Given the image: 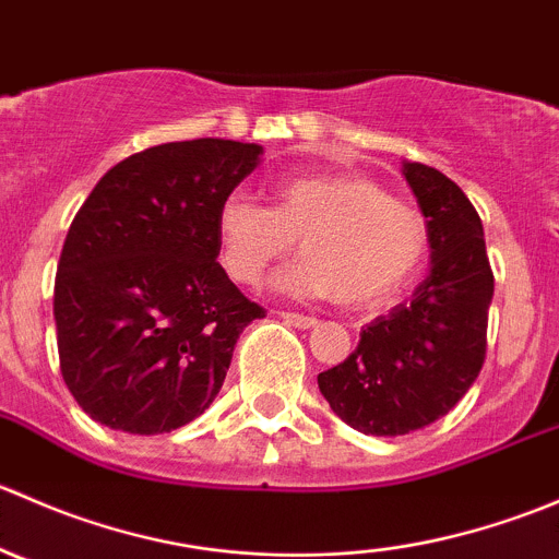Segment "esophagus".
Returning a JSON list of instances; mask_svg holds the SVG:
<instances>
[{"instance_id":"esophagus-1","label":"esophagus","mask_w":559,"mask_h":559,"mask_svg":"<svg viewBox=\"0 0 559 559\" xmlns=\"http://www.w3.org/2000/svg\"><path fill=\"white\" fill-rule=\"evenodd\" d=\"M284 319H286V324L297 326V330H311V326L319 324L313 316H306V313H284Z\"/></svg>"}]
</instances>
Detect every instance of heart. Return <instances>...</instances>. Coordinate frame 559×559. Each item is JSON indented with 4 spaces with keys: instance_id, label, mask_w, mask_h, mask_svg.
I'll list each match as a JSON object with an SVG mask.
<instances>
[{
    "instance_id": "b5f03b06",
    "label": "heart",
    "mask_w": 559,
    "mask_h": 559,
    "mask_svg": "<svg viewBox=\"0 0 559 559\" xmlns=\"http://www.w3.org/2000/svg\"><path fill=\"white\" fill-rule=\"evenodd\" d=\"M295 240L306 257L275 275V289L300 300L335 297L346 308H381L419 270L427 222L354 173L286 175L270 189V207L235 194L216 213L218 257L238 284H259Z\"/></svg>"
}]
</instances>
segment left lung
Returning <instances> with one entry per match:
<instances>
[{"label":"left lung","instance_id":"left-lung-1","mask_svg":"<svg viewBox=\"0 0 559 559\" xmlns=\"http://www.w3.org/2000/svg\"><path fill=\"white\" fill-rule=\"evenodd\" d=\"M403 175L427 218L430 273L359 332L357 352L319 373L330 408L365 436H408L447 416L478 379L495 278L465 191L419 162Z\"/></svg>","mask_w":559,"mask_h":559}]
</instances>
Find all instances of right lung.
Here are the masks:
<instances>
[{
  "instance_id": "right-lung-1",
  "label": "right lung",
  "mask_w": 559,
  "mask_h": 559,
  "mask_svg": "<svg viewBox=\"0 0 559 559\" xmlns=\"http://www.w3.org/2000/svg\"><path fill=\"white\" fill-rule=\"evenodd\" d=\"M262 145L200 138L107 170L61 248L53 289L64 384L99 425L178 430L216 400L257 302L216 262V213Z\"/></svg>"
}]
</instances>
